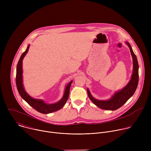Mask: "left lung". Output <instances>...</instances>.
Instances as JSON below:
<instances>
[{"label":"left lung","instance_id":"1","mask_svg":"<svg viewBox=\"0 0 151 151\" xmlns=\"http://www.w3.org/2000/svg\"><path fill=\"white\" fill-rule=\"evenodd\" d=\"M130 48L133 61V72L132 79L128 83L121 91L115 93L113 97L108 100H98L94 99L88 89L87 93L90 99L97 106L104 110L115 111L121 107L135 93L139 82V64L136 55L134 54L130 44L126 42Z\"/></svg>","mask_w":151,"mask_h":151}]
</instances>
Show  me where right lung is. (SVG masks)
I'll use <instances>...</instances> for the list:
<instances>
[{
  "instance_id": "add662e5",
  "label": "right lung",
  "mask_w": 151,
  "mask_h": 151,
  "mask_svg": "<svg viewBox=\"0 0 151 151\" xmlns=\"http://www.w3.org/2000/svg\"><path fill=\"white\" fill-rule=\"evenodd\" d=\"M30 45H28L26 50L21 55L20 58L18 62L17 66V73H16V85L18 91V93L21 97H22L30 106H32L33 108H34L36 111L37 112L47 114H50L53 112H55L57 111L60 110L61 107H63V106L66 103L69 96V91H70V87L72 84V81H70L68 85L66 86L65 91H64V94L63 97V98L61 99L60 101L58 102L52 104H48L44 102L42 100H37L31 97L24 90L23 85V69H22V63H23V60L26 55V54L29 51Z\"/></svg>"
}]
</instances>
